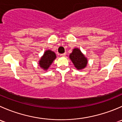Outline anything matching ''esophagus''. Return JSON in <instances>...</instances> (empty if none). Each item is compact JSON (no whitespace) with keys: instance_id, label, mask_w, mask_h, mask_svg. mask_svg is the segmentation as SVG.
<instances>
[{"instance_id":"esophagus-1","label":"esophagus","mask_w":122,"mask_h":122,"mask_svg":"<svg viewBox=\"0 0 122 122\" xmlns=\"http://www.w3.org/2000/svg\"><path fill=\"white\" fill-rule=\"evenodd\" d=\"M66 53H64V54H60V56H66Z\"/></svg>"}]
</instances>
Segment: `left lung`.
<instances>
[{
  "mask_svg": "<svg viewBox=\"0 0 122 122\" xmlns=\"http://www.w3.org/2000/svg\"><path fill=\"white\" fill-rule=\"evenodd\" d=\"M70 58L77 70L83 69L86 67L87 60L79 48H74L70 55Z\"/></svg>",
  "mask_w": 122,
  "mask_h": 122,
  "instance_id": "obj_1",
  "label": "left lung"
}]
</instances>
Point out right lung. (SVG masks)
Returning a JSON list of instances; mask_svg holds the SVG:
<instances>
[{"mask_svg":"<svg viewBox=\"0 0 122 122\" xmlns=\"http://www.w3.org/2000/svg\"><path fill=\"white\" fill-rule=\"evenodd\" d=\"M56 57V54L54 52L51 50L46 51L40 60L39 66L45 70H47Z\"/></svg>","mask_w":122,"mask_h":122,"instance_id":"1","label":"right lung"}]
</instances>
